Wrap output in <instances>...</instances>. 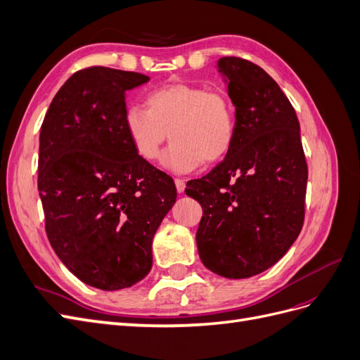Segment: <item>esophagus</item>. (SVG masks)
<instances>
[{"mask_svg":"<svg viewBox=\"0 0 360 360\" xmlns=\"http://www.w3.org/2000/svg\"><path fill=\"white\" fill-rule=\"evenodd\" d=\"M174 183H176L177 192H179V193H183V192H184V188H186V184H184V180H181V179H176V180H174Z\"/></svg>","mask_w":360,"mask_h":360,"instance_id":"esophagus-1","label":"esophagus"}]
</instances>
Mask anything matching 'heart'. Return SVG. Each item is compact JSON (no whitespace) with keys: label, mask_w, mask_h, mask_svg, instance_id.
<instances>
[{"label":"heart","mask_w":360,"mask_h":360,"mask_svg":"<svg viewBox=\"0 0 360 360\" xmlns=\"http://www.w3.org/2000/svg\"><path fill=\"white\" fill-rule=\"evenodd\" d=\"M147 110L130 106L123 122L139 158L155 162L162 146H172L163 165L174 172L197 169L202 162L224 160L237 134L236 106L226 91L204 85L168 84L151 91Z\"/></svg>","instance_id":"b5f03b06"}]
</instances>
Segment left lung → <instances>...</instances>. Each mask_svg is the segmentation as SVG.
Masks as SVG:
<instances>
[{
	"label": "left lung",
	"instance_id": "8db88e82",
	"mask_svg": "<svg viewBox=\"0 0 360 360\" xmlns=\"http://www.w3.org/2000/svg\"><path fill=\"white\" fill-rule=\"evenodd\" d=\"M217 68L236 106V141L230 155L184 192L202 207V264L243 279L274 266L297 238L308 165L296 111L274 78L238 57H222Z\"/></svg>",
	"mask_w": 360,
	"mask_h": 360
}]
</instances>
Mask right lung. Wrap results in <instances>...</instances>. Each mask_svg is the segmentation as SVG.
<instances>
[{
	"label": "right lung",
	"instance_id": "add662e5",
	"mask_svg": "<svg viewBox=\"0 0 360 360\" xmlns=\"http://www.w3.org/2000/svg\"><path fill=\"white\" fill-rule=\"evenodd\" d=\"M143 73L93 66L73 73L43 118L37 186L52 249L86 285L144 279L151 243L176 202L172 179L139 158L124 129L126 91Z\"/></svg>",
	"mask_w": 360,
	"mask_h": 360
}]
</instances>
